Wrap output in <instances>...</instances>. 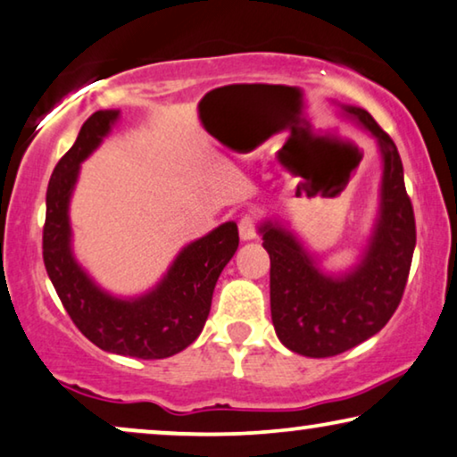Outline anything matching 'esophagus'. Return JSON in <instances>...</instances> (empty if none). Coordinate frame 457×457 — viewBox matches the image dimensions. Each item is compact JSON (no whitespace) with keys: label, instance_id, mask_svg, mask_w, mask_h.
<instances>
[{"label":"esophagus","instance_id":"34e87169","mask_svg":"<svg viewBox=\"0 0 457 457\" xmlns=\"http://www.w3.org/2000/svg\"><path fill=\"white\" fill-rule=\"evenodd\" d=\"M238 232H240V240H254L257 238V215L248 212L238 221Z\"/></svg>","mask_w":457,"mask_h":457}]
</instances>
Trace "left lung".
I'll return each instance as SVG.
<instances>
[{
	"label": "left lung",
	"instance_id": "obj_1",
	"mask_svg": "<svg viewBox=\"0 0 457 457\" xmlns=\"http://www.w3.org/2000/svg\"><path fill=\"white\" fill-rule=\"evenodd\" d=\"M334 104L376 139L380 152L378 212L357 263L340 273L324 271L288 225L279 219L259 223L271 261L273 328L286 349L305 357L338 355L380 332L403 296L416 248V221L397 145L368 111Z\"/></svg>",
	"mask_w": 457,
	"mask_h": 457
}]
</instances>
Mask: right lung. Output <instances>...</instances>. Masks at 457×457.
I'll return each mask as SVG.
<instances>
[{"label": "right lung", "instance_id": "1", "mask_svg": "<svg viewBox=\"0 0 457 457\" xmlns=\"http://www.w3.org/2000/svg\"><path fill=\"white\" fill-rule=\"evenodd\" d=\"M120 111H97L85 120L77 142L60 158L46 194L44 263L60 301L102 351L137 360H165L203 332L212 290L238 251V225L225 221L178 253L156 286L136 296H117L96 284L72 253L71 198L81 162L104 142Z\"/></svg>", "mask_w": 457, "mask_h": 457}]
</instances>
